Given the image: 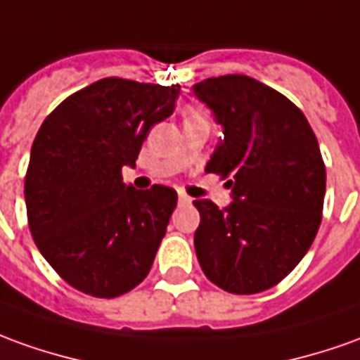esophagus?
Masks as SVG:
<instances>
[{
	"label": "esophagus",
	"mask_w": 360,
	"mask_h": 360,
	"mask_svg": "<svg viewBox=\"0 0 360 360\" xmlns=\"http://www.w3.org/2000/svg\"><path fill=\"white\" fill-rule=\"evenodd\" d=\"M178 202H180L182 205H188V204H192V198H190V195H186L184 192H180V194H178Z\"/></svg>",
	"instance_id": "34e87169"
}]
</instances>
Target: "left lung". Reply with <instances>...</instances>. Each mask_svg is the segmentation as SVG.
Masks as SVG:
<instances>
[{"label": "left lung", "mask_w": 360, "mask_h": 360, "mask_svg": "<svg viewBox=\"0 0 360 360\" xmlns=\"http://www.w3.org/2000/svg\"><path fill=\"white\" fill-rule=\"evenodd\" d=\"M221 125L205 172L231 176V204L195 200V255L231 294L272 288L296 269L321 223L326 166L308 119L288 98L243 74L195 84Z\"/></svg>", "instance_id": "obj_1"}]
</instances>
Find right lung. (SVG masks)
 <instances>
[{
  "mask_svg": "<svg viewBox=\"0 0 360 360\" xmlns=\"http://www.w3.org/2000/svg\"><path fill=\"white\" fill-rule=\"evenodd\" d=\"M180 86L103 78L72 94L39 129L25 178L33 239L70 286L115 298L141 284L178 195L123 184L156 123L174 113Z\"/></svg>",
  "mask_w": 360,
  "mask_h": 360,
  "instance_id": "obj_1",
  "label": "right lung"
}]
</instances>
